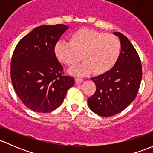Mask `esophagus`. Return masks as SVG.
Masks as SVG:
<instances>
[{"label":"esophagus","instance_id":"34e87169","mask_svg":"<svg viewBox=\"0 0 153 153\" xmlns=\"http://www.w3.org/2000/svg\"><path fill=\"white\" fill-rule=\"evenodd\" d=\"M83 81H84V80H83L82 79H80V78H76V79H75V82H76L77 84H80V83L82 82Z\"/></svg>","mask_w":153,"mask_h":153}]
</instances>
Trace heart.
Listing matches in <instances>:
<instances>
[{"instance_id": "obj_1", "label": "heart", "mask_w": 153, "mask_h": 153, "mask_svg": "<svg viewBox=\"0 0 153 153\" xmlns=\"http://www.w3.org/2000/svg\"><path fill=\"white\" fill-rule=\"evenodd\" d=\"M122 45L119 39L111 34H105L91 29H82L74 32L70 42L59 40L54 47L56 58L68 66L84 62L69 69V74L84 76L94 71L102 75L111 71L117 62Z\"/></svg>"}]
</instances>
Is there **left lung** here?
I'll list each match as a JSON object with an SVG mask.
<instances>
[{
	"mask_svg": "<svg viewBox=\"0 0 153 153\" xmlns=\"http://www.w3.org/2000/svg\"><path fill=\"white\" fill-rule=\"evenodd\" d=\"M113 34L121 42L120 56L111 71L91 79L97 90L88 99L90 109L104 117L117 114L130 105L136 97L142 77L141 60L133 44L122 33Z\"/></svg>",
	"mask_w": 153,
	"mask_h": 153,
	"instance_id": "obj_1",
	"label": "left lung"
}]
</instances>
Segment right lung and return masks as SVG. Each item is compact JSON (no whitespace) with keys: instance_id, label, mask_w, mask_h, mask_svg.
<instances>
[{"instance_id":"1","label":"right lung","mask_w":153,"mask_h":153,"mask_svg":"<svg viewBox=\"0 0 153 153\" xmlns=\"http://www.w3.org/2000/svg\"><path fill=\"white\" fill-rule=\"evenodd\" d=\"M68 26H40L23 37L15 47L11 62V79L17 95L26 107L48 113L63 102L74 79L63 76V67L54 47Z\"/></svg>"}]
</instances>
